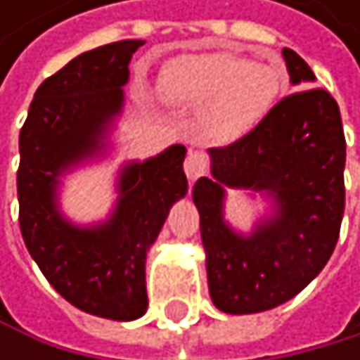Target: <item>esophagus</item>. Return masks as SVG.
I'll return each instance as SVG.
<instances>
[{"instance_id": "1", "label": "esophagus", "mask_w": 360, "mask_h": 360, "mask_svg": "<svg viewBox=\"0 0 360 360\" xmlns=\"http://www.w3.org/2000/svg\"><path fill=\"white\" fill-rule=\"evenodd\" d=\"M184 170H186L190 181H196L198 176H202L207 170H210V158H207L202 150L190 148L188 150V158L184 162Z\"/></svg>"}]
</instances>
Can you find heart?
Returning a JSON list of instances; mask_svg holds the SVG:
<instances>
[{
	"label": "heart",
	"mask_w": 360,
	"mask_h": 360,
	"mask_svg": "<svg viewBox=\"0 0 360 360\" xmlns=\"http://www.w3.org/2000/svg\"><path fill=\"white\" fill-rule=\"evenodd\" d=\"M287 86L283 66L238 53H194L172 60L162 92L184 110L202 112L205 134L220 144L246 138L264 122Z\"/></svg>",
	"instance_id": "obj_1"
}]
</instances>
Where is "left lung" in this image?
<instances>
[{
    "instance_id": "left-lung-1",
    "label": "left lung",
    "mask_w": 360,
    "mask_h": 360,
    "mask_svg": "<svg viewBox=\"0 0 360 360\" xmlns=\"http://www.w3.org/2000/svg\"><path fill=\"white\" fill-rule=\"evenodd\" d=\"M283 58L294 86L315 75L292 49ZM212 176H200L192 198L200 214L207 283L214 304L233 315L274 309L322 272L345 207V138L339 105L324 88L281 99L246 138L210 148ZM266 193L272 217L242 236L224 220L226 188Z\"/></svg>"
}]
</instances>
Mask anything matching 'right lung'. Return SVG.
Masks as SVG:
<instances>
[{
	"label": "right lung",
	"instance_id": "1",
	"mask_svg": "<svg viewBox=\"0 0 360 360\" xmlns=\"http://www.w3.org/2000/svg\"><path fill=\"white\" fill-rule=\"evenodd\" d=\"M144 40H118L73 58L38 86L19 134V224L40 272L73 307L129 322L144 315L146 252L170 207L188 192L186 146L172 144L118 176L112 216L94 226L68 222L58 207L60 176L101 153L120 114L131 56Z\"/></svg>",
	"mask_w": 360,
	"mask_h": 360
}]
</instances>
